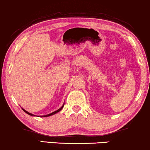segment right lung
Here are the masks:
<instances>
[{"label":"right lung","instance_id":"right-lung-1","mask_svg":"<svg viewBox=\"0 0 150 150\" xmlns=\"http://www.w3.org/2000/svg\"><path fill=\"white\" fill-rule=\"evenodd\" d=\"M64 103L63 104V105H62V106L61 107V108H60L59 109H58L57 110H56V111H54V112H52V113H50V114H48V115H44V116H40V117H50V116H52V115H55L56 113H57V112H59V111H61L62 109V108H63V106H64ZM22 108V110H23L24 112H25V113H27L28 114V115H30V116H33V117H35V115H33V114H32V113H30V112H28V111H26L25 110H24V109L23 108ZM35 117H36V116H35Z\"/></svg>","mask_w":150,"mask_h":150}]
</instances>
